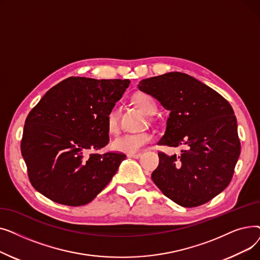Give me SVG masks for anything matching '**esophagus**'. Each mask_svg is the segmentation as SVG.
Instances as JSON below:
<instances>
[{
	"instance_id": "1",
	"label": "esophagus",
	"mask_w": 260,
	"mask_h": 260,
	"mask_svg": "<svg viewBox=\"0 0 260 260\" xmlns=\"http://www.w3.org/2000/svg\"><path fill=\"white\" fill-rule=\"evenodd\" d=\"M141 154H127V157L128 158H134V159H138L140 158Z\"/></svg>"
}]
</instances>
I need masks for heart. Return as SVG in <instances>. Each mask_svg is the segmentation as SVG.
<instances>
[{
  "label": "heart",
  "mask_w": 260,
  "mask_h": 260,
  "mask_svg": "<svg viewBox=\"0 0 260 260\" xmlns=\"http://www.w3.org/2000/svg\"><path fill=\"white\" fill-rule=\"evenodd\" d=\"M135 105L139 107L145 115H152L156 111V105L153 99L145 93H136L133 98ZM106 128L111 135H116L120 131L118 115L115 108L109 109L106 115ZM153 140V135L149 132L139 134H125L116 138L112 142L113 149L120 153L136 154Z\"/></svg>",
  "instance_id": "heart-1"
}]
</instances>
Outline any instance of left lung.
<instances>
[{
	"label": "left lung",
	"mask_w": 260,
	"mask_h": 260,
	"mask_svg": "<svg viewBox=\"0 0 260 260\" xmlns=\"http://www.w3.org/2000/svg\"><path fill=\"white\" fill-rule=\"evenodd\" d=\"M138 88L170 112L158 144L185 145L179 156L158 153L154 183L184 208L201 206L220 194L240 155L237 120L230 103L199 80L178 72L141 80Z\"/></svg>",
	"instance_id": "8db88e82"
}]
</instances>
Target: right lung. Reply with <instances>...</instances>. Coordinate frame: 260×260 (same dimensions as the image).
I'll return each instance as SVG.
<instances>
[{
	"label": "right lung",
	"instance_id": "right-lung-1",
	"mask_svg": "<svg viewBox=\"0 0 260 260\" xmlns=\"http://www.w3.org/2000/svg\"><path fill=\"white\" fill-rule=\"evenodd\" d=\"M129 83L71 77L51 87L31 109L21 153L39 193L79 207L94 199L112 180L126 156L93 152L108 144L106 115Z\"/></svg>",
	"mask_w": 260,
	"mask_h": 260
}]
</instances>
